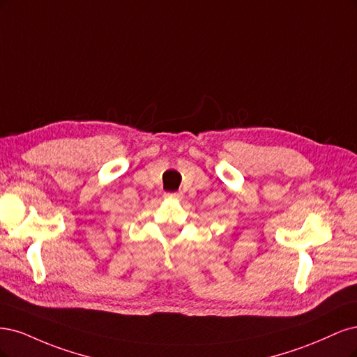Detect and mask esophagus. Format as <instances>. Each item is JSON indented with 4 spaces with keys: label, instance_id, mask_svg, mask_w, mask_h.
<instances>
[{
    "label": "esophagus",
    "instance_id": "esophagus-1",
    "mask_svg": "<svg viewBox=\"0 0 357 357\" xmlns=\"http://www.w3.org/2000/svg\"><path fill=\"white\" fill-rule=\"evenodd\" d=\"M165 195L167 199H182V192H166Z\"/></svg>",
    "mask_w": 357,
    "mask_h": 357
}]
</instances>
